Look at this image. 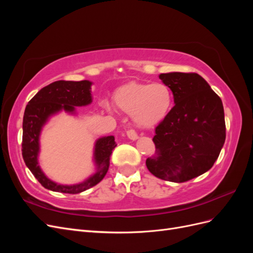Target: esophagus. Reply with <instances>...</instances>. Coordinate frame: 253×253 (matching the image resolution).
Wrapping results in <instances>:
<instances>
[{"mask_svg": "<svg viewBox=\"0 0 253 253\" xmlns=\"http://www.w3.org/2000/svg\"><path fill=\"white\" fill-rule=\"evenodd\" d=\"M126 136L127 138L131 140L138 139V135H137V133L134 131V129H128V131H126Z\"/></svg>", "mask_w": 253, "mask_h": 253, "instance_id": "esophagus-1", "label": "esophagus"}]
</instances>
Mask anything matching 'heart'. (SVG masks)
I'll return each instance as SVG.
<instances>
[{
	"label": "heart",
	"mask_w": 253,
	"mask_h": 253,
	"mask_svg": "<svg viewBox=\"0 0 253 253\" xmlns=\"http://www.w3.org/2000/svg\"><path fill=\"white\" fill-rule=\"evenodd\" d=\"M114 103L126 114L131 115L134 125L149 128L164 121L173 105V93L165 83L128 82L114 93ZM104 108L111 110L108 102Z\"/></svg>",
	"instance_id": "obj_1"
}]
</instances>
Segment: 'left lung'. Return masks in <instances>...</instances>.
<instances>
[{"mask_svg": "<svg viewBox=\"0 0 253 253\" xmlns=\"http://www.w3.org/2000/svg\"><path fill=\"white\" fill-rule=\"evenodd\" d=\"M173 93L167 118L155 128V154L145 162L156 177L183 182L209 171L226 139L224 106L209 83L195 73L160 74Z\"/></svg>", "mask_w": 253, "mask_h": 253, "instance_id": "8db88e82", "label": "left lung"}]
</instances>
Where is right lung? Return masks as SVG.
Wrapping results in <instances>:
<instances>
[{
	"label": "right lung",
	"mask_w": 253,
	"mask_h": 253,
	"mask_svg": "<svg viewBox=\"0 0 253 253\" xmlns=\"http://www.w3.org/2000/svg\"><path fill=\"white\" fill-rule=\"evenodd\" d=\"M93 82L56 81L43 87L28 102L23 117L22 155L28 169L41 185L53 192L77 194L100 182L110 167L112 151L116 148L114 136H103L96 139L93 151L95 171L86 179L74 185H62L48 178L39 164L41 151L40 137L43 127L52 116L61 112L77 115L78 106H86L93 102Z\"/></svg>",
	"instance_id": "add662e5"
}]
</instances>
